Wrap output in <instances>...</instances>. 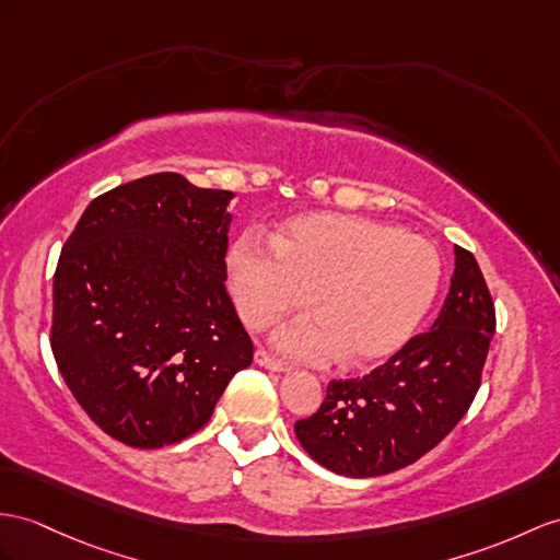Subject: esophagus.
Wrapping results in <instances>:
<instances>
[{"label":"esophagus","instance_id":"esophagus-1","mask_svg":"<svg viewBox=\"0 0 560 560\" xmlns=\"http://www.w3.org/2000/svg\"><path fill=\"white\" fill-rule=\"evenodd\" d=\"M254 361L258 363V365H264V368H268V371H272V373H284L288 371V365H284L282 361H278V359H272L268 351H264V349H256V353H254Z\"/></svg>","mask_w":560,"mask_h":560}]
</instances>
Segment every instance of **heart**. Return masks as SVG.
Returning <instances> with one entry per match:
<instances>
[{"label":"heart","instance_id":"obj_1","mask_svg":"<svg viewBox=\"0 0 560 560\" xmlns=\"http://www.w3.org/2000/svg\"><path fill=\"white\" fill-rule=\"evenodd\" d=\"M240 316L266 330L306 306L276 335L292 359L335 357L363 368L394 357L440 290L442 258L434 244L373 218L311 211L284 221L272 247L242 235L228 254ZM312 294L308 295L307 292Z\"/></svg>","mask_w":560,"mask_h":560}]
</instances>
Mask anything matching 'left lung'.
Here are the masks:
<instances>
[{"mask_svg":"<svg viewBox=\"0 0 560 560\" xmlns=\"http://www.w3.org/2000/svg\"><path fill=\"white\" fill-rule=\"evenodd\" d=\"M452 288L428 332L371 375L332 380L325 401L294 432L323 468L375 477L411 466L466 416L492 342L497 318L475 256L454 247Z\"/></svg>","mask_w":560,"mask_h":560,"instance_id":"obj_1","label":"left lung"}]
</instances>
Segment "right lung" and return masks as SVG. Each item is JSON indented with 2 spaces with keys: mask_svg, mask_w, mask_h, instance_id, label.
Returning <instances> with one entry per match:
<instances>
[{
  "mask_svg": "<svg viewBox=\"0 0 560 560\" xmlns=\"http://www.w3.org/2000/svg\"><path fill=\"white\" fill-rule=\"evenodd\" d=\"M235 199L154 173L90 201L54 276L51 351L78 404L135 448L209 422L254 345L225 292Z\"/></svg>",
  "mask_w": 560,
  "mask_h": 560,
  "instance_id": "obj_1",
  "label": "right lung"
}]
</instances>
